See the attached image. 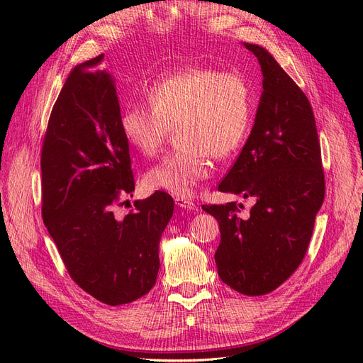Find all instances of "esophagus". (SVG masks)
<instances>
[{
	"instance_id": "obj_1",
	"label": "esophagus",
	"mask_w": 363,
	"mask_h": 363,
	"mask_svg": "<svg viewBox=\"0 0 363 363\" xmlns=\"http://www.w3.org/2000/svg\"><path fill=\"white\" fill-rule=\"evenodd\" d=\"M174 203H177L182 209H186V211H196L197 209L196 203L191 202L190 199H185V197H177V199H174Z\"/></svg>"
}]
</instances>
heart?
Masks as SVG:
<instances>
[{"mask_svg": "<svg viewBox=\"0 0 363 363\" xmlns=\"http://www.w3.org/2000/svg\"><path fill=\"white\" fill-rule=\"evenodd\" d=\"M150 106L133 104L119 118L124 139L154 157L169 127L181 143L147 170L145 182L177 197H191L212 172L211 154L225 158L244 142L251 121V89L242 74L190 67L157 77L146 88Z\"/></svg>", "mask_w": 363, "mask_h": 363, "instance_id": "1", "label": "heart"}]
</instances>
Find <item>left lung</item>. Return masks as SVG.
<instances>
[{
	"label": "left lung",
	"mask_w": 363,
	"mask_h": 363,
	"mask_svg": "<svg viewBox=\"0 0 363 363\" xmlns=\"http://www.w3.org/2000/svg\"><path fill=\"white\" fill-rule=\"evenodd\" d=\"M244 46L259 60L263 92L250 136L218 190L254 197L256 203L245 218L235 202L202 209L220 224L216 263L223 283L262 296L303 260L325 199V174L306 96L264 48Z\"/></svg>",
	"instance_id": "left-lung-1"
}]
</instances>
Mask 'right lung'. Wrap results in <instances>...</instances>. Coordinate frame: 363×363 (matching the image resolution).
Masks as SVG:
<instances>
[{
	"instance_id": "obj_1",
	"label": "right lung",
	"mask_w": 363,
	"mask_h": 363,
	"mask_svg": "<svg viewBox=\"0 0 363 363\" xmlns=\"http://www.w3.org/2000/svg\"><path fill=\"white\" fill-rule=\"evenodd\" d=\"M104 55L76 65L53 104L42 150V216L74 283L111 306L150 291L173 199L155 191L118 218L133 197L128 142L119 127L115 79Z\"/></svg>"
}]
</instances>
